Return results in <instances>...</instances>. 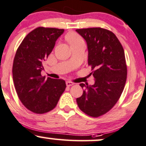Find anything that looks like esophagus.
Masks as SVG:
<instances>
[{
	"label": "esophagus",
	"mask_w": 146,
	"mask_h": 146,
	"mask_svg": "<svg viewBox=\"0 0 146 146\" xmlns=\"http://www.w3.org/2000/svg\"><path fill=\"white\" fill-rule=\"evenodd\" d=\"M66 84L67 86H70L73 85V84H74V83L72 82H70V81H67L66 82Z\"/></svg>",
	"instance_id": "obj_1"
}]
</instances>
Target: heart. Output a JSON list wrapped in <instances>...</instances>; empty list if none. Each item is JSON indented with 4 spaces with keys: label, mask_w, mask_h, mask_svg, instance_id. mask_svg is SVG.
I'll list each match as a JSON object with an SVG mask.
<instances>
[{
    "label": "heart",
    "mask_w": 146,
    "mask_h": 146,
    "mask_svg": "<svg viewBox=\"0 0 146 146\" xmlns=\"http://www.w3.org/2000/svg\"><path fill=\"white\" fill-rule=\"evenodd\" d=\"M67 39H68L70 45L75 44V43L78 42V41H82L80 36L78 34H76V33H70V34L68 35V36H67Z\"/></svg>",
    "instance_id": "heart-1"
}]
</instances>
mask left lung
Here are the masks:
<instances>
[{"label":"left lung","instance_id":"8db88e82","mask_svg":"<svg viewBox=\"0 0 146 146\" xmlns=\"http://www.w3.org/2000/svg\"><path fill=\"white\" fill-rule=\"evenodd\" d=\"M87 44L88 64L91 66L95 83L85 88L76 99L78 107L92 117L106 113L115 105L124 89L127 66L123 48L113 33L101 28L78 29Z\"/></svg>","mask_w":146,"mask_h":146}]
</instances>
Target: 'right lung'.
Returning a JSON list of instances; mask_svg holds the SVG:
<instances>
[{"label":"right lung","mask_w":146,"mask_h":146,"mask_svg":"<svg viewBox=\"0 0 146 146\" xmlns=\"http://www.w3.org/2000/svg\"><path fill=\"white\" fill-rule=\"evenodd\" d=\"M64 32V29L39 27L27 35L16 52L12 67L14 87L21 102L34 113L53 110L66 86L63 80H46L41 75L43 62Z\"/></svg>","instance_id":"right-lung-1"}]
</instances>
